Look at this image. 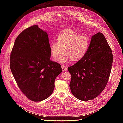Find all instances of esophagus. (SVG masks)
Here are the masks:
<instances>
[{"label": "esophagus", "mask_w": 123, "mask_h": 123, "mask_svg": "<svg viewBox=\"0 0 123 123\" xmlns=\"http://www.w3.org/2000/svg\"><path fill=\"white\" fill-rule=\"evenodd\" d=\"M62 68L63 71H66L67 70V68L66 66L65 65H62Z\"/></svg>", "instance_id": "34e87169"}]
</instances>
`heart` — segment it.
<instances>
[{"mask_svg":"<svg viewBox=\"0 0 123 123\" xmlns=\"http://www.w3.org/2000/svg\"><path fill=\"white\" fill-rule=\"evenodd\" d=\"M56 40L57 42L50 43V50L52 55L57 58L61 55L64 48V53L56 60L62 64L70 59L74 62L80 61L86 55L90 44V39L88 36L70 29L59 33Z\"/></svg>","mask_w":123,"mask_h":123,"instance_id":"heart-1","label":"heart"}]
</instances>
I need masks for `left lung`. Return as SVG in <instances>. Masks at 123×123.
I'll return each mask as SVG.
<instances>
[{
    "label": "left lung",
    "mask_w": 123,
    "mask_h": 123,
    "mask_svg": "<svg viewBox=\"0 0 123 123\" xmlns=\"http://www.w3.org/2000/svg\"><path fill=\"white\" fill-rule=\"evenodd\" d=\"M112 62V51L103 34L93 35L85 56L68 68L73 95L83 101L97 97L107 84Z\"/></svg>",
    "instance_id": "8db88e82"
}]
</instances>
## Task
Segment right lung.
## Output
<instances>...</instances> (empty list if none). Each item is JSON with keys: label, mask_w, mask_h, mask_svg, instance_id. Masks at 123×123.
Returning a JSON list of instances; mask_svg holds the SVG:
<instances>
[{"label": "right lung", "mask_w": 123, "mask_h": 123, "mask_svg": "<svg viewBox=\"0 0 123 123\" xmlns=\"http://www.w3.org/2000/svg\"><path fill=\"white\" fill-rule=\"evenodd\" d=\"M50 57L48 35L38 25L25 29L15 41L10 69L22 92L32 101L49 97L56 78L62 72L61 65Z\"/></svg>", "instance_id": "add662e5"}]
</instances>
